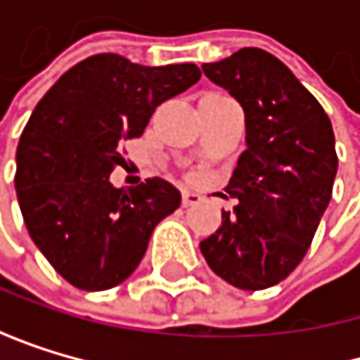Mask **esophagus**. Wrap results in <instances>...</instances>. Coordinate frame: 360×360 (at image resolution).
<instances>
[{
  "label": "esophagus",
  "instance_id": "esophagus-1",
  "mask_svg": "<svg viewBox=\"0 0 360 360\" xmlns=\"http://www.w3.org/2000/svg\"><path fill=\"white\" fill-rule=\"evenodd\" d=\"M196 202H200V194H196V192H192V190H184V192H181V205H184V207H192V205H196Z\"/></svg>",
  "mask_w": 360,
  "mask_h": 360
}]
</instances>
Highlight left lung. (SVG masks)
Here are the masks:
<instances>
[{
	"instance_id": "left-lung-1",
	"label": "left lung",
	"mask_w": 360,
	"mask_h": 360,
	"mask_svg": "<svg viewBox=\"0 0 360 360\" xmlns=\"http://www.w3.org/2000/svg\"><path fill=\"white\" fill-rule=\"evenodd\" d=\"M246 116V150L226 186L238 200L200 242L210 268L233 287L266 289L296 270L333 194L337 174L330 118L272 53L246 47L202 64Z\"/></svg>"
}]
</instances>
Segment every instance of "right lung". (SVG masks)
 I'll list each match as a JSON object with an SVG mask.
<instances>
[{"mask_svg":"<svg viewBox=\"0 0 360 360\" xmlns=\"http://www.w3.org/2000/svg\"><path fill=\"white\" fill-rule=\"evenodd\" d=\"M200 79L196 64L142 66L116 53L75 64L38 101L17 146L15 188L32 242L86 292L131 276L150 233L181 205L164 179L122 190L120 144L142 136L155 108Z\"/></svg>","mask_w":360,"mask_h":360,"instance_id":"obj_1","label":"right lung"}]
</instances>
